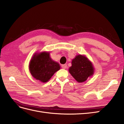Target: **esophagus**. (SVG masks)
Returning a JSON list of instances; mask_svg holds the SVG:
<instances>
[{"label":"esophagus","mask_w":124,"mask_h":124,"mask_svg":"<svg viewBox=\"0 0 124 124\" xmlns=\"http://www.w3.org/2000/svg\"><path fill=\"white\" fill-rule=\"evenodd\" d=\"M62 69H66L67 67V66L66 64H64V65H62Z\"/></svg>","instance_id":"obj_1"}]
</instances>
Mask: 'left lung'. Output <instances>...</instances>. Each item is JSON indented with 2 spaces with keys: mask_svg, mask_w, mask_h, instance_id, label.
Instances as JSON below:
<instances>
[{
  "mask_svg": "<svg viewBox=\"0 0 124 124\" xmlns=\"http://www.w3.org/2000/svg\"><path fill=\"white\" fill-rule=\"evenodd\" d=\"M69 72L78 82H83L92 76L94 69L91 62L84 56H77L72 61V66L69 68Z\"/></svg>",
  "mask_w": 124,
  "mask_h": 124,
  "instance_id": "obj_1",
  "label": "left lung"
}]
</instances>
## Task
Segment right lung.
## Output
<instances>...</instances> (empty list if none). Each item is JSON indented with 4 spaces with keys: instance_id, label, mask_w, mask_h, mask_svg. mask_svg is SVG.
Here are the masks:
<instances>
[{
    "instance_id": "right-lung-1",
    "label": "right lung",
    "mask_w": 124,
    "mask_h": 124,
    "mask_svg": "<svg viewBox=\"0 0 124 124\" xmlns=\"http://www.w3.org/2000/svg\"><path fill=\"white\" fill-rule=\"evenodd\" d=\"M59 69V65L52 60L47 52L34 55L29 63V70L33 77L43 83L47 82Z\"/></svg>"
}]
</instances>
